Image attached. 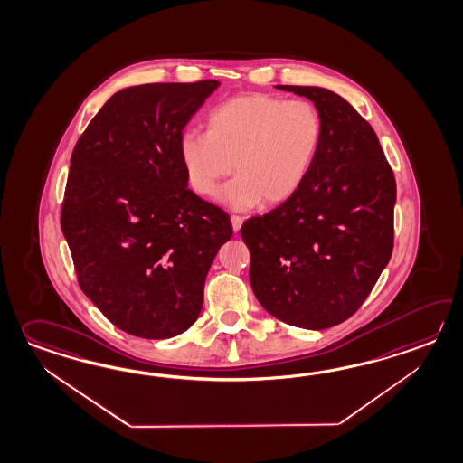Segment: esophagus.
Masks as SVG:
<instances>
[{
    "mask_svg": "<svg viewBox=\"0 0 463 463\" xmlns=\"http://www.w3.org/2000/svg\"><path fill=\"white\" fill-rule=\"evenodd\" d=\"M231 222H232V229H234V232H239V229L242 226V222H244V219L239 216L231 217Z\"/></svg>",
    "mask_w": 463,
    "mask_h": 463,
    "instance_id": "obj_1",
    "label": "esophagus"
}]
</instances>
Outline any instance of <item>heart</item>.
Instances as JSON below:
<instances>
[{"label":"heart","mask_w":463,"mask_h":463,"mask_svg":"<svg viewBox=\"0 0 463 463\" xmlns=\"http://www.w3.org/2000/svg\"><path fill=\"white\" fill-rule=\"evenodd\" d=\"M322 118L307 101L239 94L207 114V133L187 131L179 156L197 194L214 195L234 211L288 201L306 183L322 144Z\"/></svg>","instance_id":"1"}]
</instances>
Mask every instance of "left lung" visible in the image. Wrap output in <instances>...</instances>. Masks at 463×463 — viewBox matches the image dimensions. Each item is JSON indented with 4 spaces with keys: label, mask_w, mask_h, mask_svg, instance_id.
Wrapping results in <instances>:
<instances>
[{
    "label": "left lung",
    "mask_w": 463,
    "mask_h": 463,
    "mask_svg": "<svg viewBox=\"0 0 463 463\" xmlns=\"http://www.w3.org/2000/svg\"><path fill=\"white\" fill-rule=\"evenodd\" d=\"M306 96L324 126L306 183L284 204L241 227L260 306L294 327L349 319L393 249L395 177L375 131L342 96L317 86H276Z\"/></svg>",
    "instance_id": "8db88e82"
}]
</instances>
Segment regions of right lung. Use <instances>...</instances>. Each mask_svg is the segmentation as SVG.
Listing matches in <instances>:
<instances>
[{
    "label": "right lung",
    "instance_id": "right-lung-1",
    "mask_svg": "<svg viewBox=\"0 0 463 463\" xmlns=\"http://www.w3.org/2000/svg\"><path fill=\"white\" fill-rule=\"evenodd\" d=\"M221 82L114 93L74 146L61 211L82 292L118 329L169 339L194 324L231 219L187 189L179 139Z\"/></svg>",
    "mask_w": 463,
    "mask_h": 463
}]
</instances>
